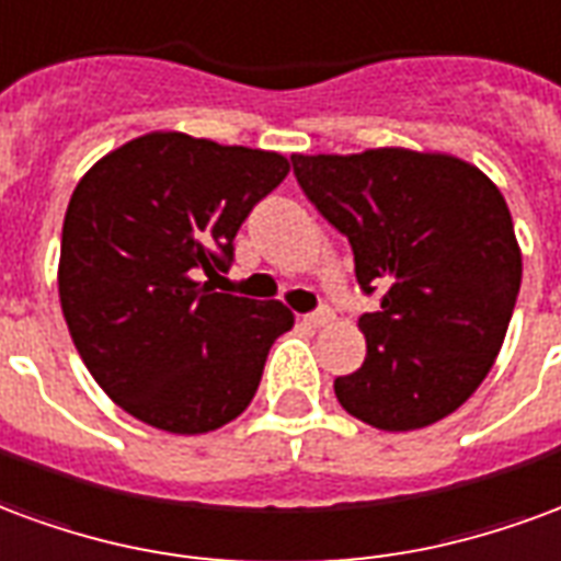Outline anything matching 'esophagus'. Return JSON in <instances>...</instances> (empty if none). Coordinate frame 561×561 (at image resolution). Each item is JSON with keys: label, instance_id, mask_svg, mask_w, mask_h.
<instances>
[{"label": "esophagus", "instance_id": "34e87169", "mask_svg": "<svg viewBox=\"0 0 561 561\" xmlns=\"http://www.w3.org/2000/svg\"><path fill=\"white\" fill-rule=\"evenodd\" d=\"M331 320H334V313H331L329 308L313 310V313H308V317H305V322H308V325H313V329H325V325H331Z\"/></svg>", "mask_w": 561, "mask_h": 561}]
</instances>
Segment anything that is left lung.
I'll return each mask as SVG.
<instances>
[{
    "instance_id": "1",
    "label": "left lung",
    "mask_w": 561,
    "mask_h": 561,
    "mask_svg": "<svg viewBox=\"0 0 561 561\" xmlns=\"http://www.w3.org/2000/svg\"><path fill=\"white\" fill-rule=\"evenodd\" d=\"M293 173L355 256L379 308L358 320L365 365L334 379L341 407L379 431H419L463 407L496 362L523 256L505 196L443 151L293 154Z\"/></svg>"
}]
</instances>
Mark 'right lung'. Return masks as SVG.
<instances>
[{
  "mask_svg": "<svg viewBox=\"0 0 561 561\" xmlns=\"http://www.w3.org/2000/svg\"><path fill=\"white\" fill-rule=\"evenodd\" d=\"M286 173L277 151L151 130L73 187L59 301L89 374L134 419L194 436L248 410L265 355L296 320L280 301L215 293L211 277Z\"/></svg>",
  "mask_w": 561,
  "mask_h": 561,
  "instance_id": "1",
  "label": "right lung"
}]
</instances>
